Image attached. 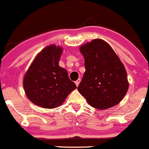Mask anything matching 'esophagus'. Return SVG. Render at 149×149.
<instances>
[{
  "label": "esophagus",
  "mask_w": 149,
  "mask_h": 149,
  "mask_svg": "<svg viewBox=\"0 0 149 149\" xmlns=\"http://www.w3.org/2000/svg\"><path fill=\"white\" fill-rule=\"evenodd\" d=\"M80 81H81V79H79L77 80V81H75V84H76V85L77 86V87H78V86H79V83H80Z\"/></svg>",
  "instance_id": "obj_1"
}]
</instances>
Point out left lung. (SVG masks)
<instances>
[{
  "mask_svg": "<svg viewBox=\"0 0 149 149\" xmlns=\"http://www.w3.org/2000/svg\"><path fill=\"white\" fill-rule=\"evenodd\" d=\"M79 51L85 67L79 93L90 106L101 110L118 104L129 89L126 70L118 56L101 39L85 43Z\"/></svg>",
  "mask_w": 149,
  "mask_h": 149,
  "instance_id": "1",
  "label": "left lung"
}]
</instances>
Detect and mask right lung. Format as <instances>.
Returning <instances> with one entry per match:
<instances>
[{"label": "right lung", "instance_id": "obj_1", "mask_svg": "<svg viewBox=\"0 0 149 149\" xmlns=\"http://www.w3.org/2000/svg\"><path fill=\"white\" fill-rule=\"evenodd\" d=\"M63 48L50 45L34 58L25 73L23 84L27 98L33 104L45 109L62 105L76 88L68 72L59 65Z\"/></svg>", "mask_w": 149, "mask_h": 149}]
</instances>
